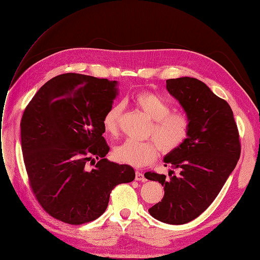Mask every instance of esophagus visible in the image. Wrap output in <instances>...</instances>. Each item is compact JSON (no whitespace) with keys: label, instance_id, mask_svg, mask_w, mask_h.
Segmentation results:
<instances>
[{"label":"esophagus","instance_id":"1","mask_svg":"<svg viewBox=\"0 0 260 260\" xmlns=\"http://www.w3.org/2000/svg\"><path fill=\"white\" fill-rule=\"evenodd\" d=\"M136 180L137 181H142V182H145V181H146L144 174H142V172L139 171V170L136 171Z\"/></svg>","mask_w":260,"mask_h":260}]
</instances>
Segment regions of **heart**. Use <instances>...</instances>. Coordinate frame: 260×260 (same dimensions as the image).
Listing matches in <instances>:
<instances>
[{
  "label": "heart",
  "mask_w": 260,
  "mask_h": 260,
  "mask_svg": "<svg viewBox=\"0 0 260 260\" xmlns=\"http://www.w3.org/2000/svg\"><path fill=\"white\" fill-rule=\"evenodd\" d=\"M140 111L149 119L147 137L151 141L138 142L135 140H125L114 149L115 159L133 167H143L155 160L158 152L170 154L182 146L190 136L191 121L182 111L171 112V106L160 96L151 92H140L132 99ZM122 106L114 104L103 118L105 132L111 137H117L120 128Z\"/></svg>",
  "instance_id": "1"
}]
</instances>
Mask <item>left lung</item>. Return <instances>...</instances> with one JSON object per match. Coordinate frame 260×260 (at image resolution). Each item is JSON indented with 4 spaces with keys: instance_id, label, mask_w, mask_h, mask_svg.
Instances as JSON below:
<instances>
[{
    "instance_id": "1",
    "label": "left lung",
    "mask_w": 260,
    "mask_h": 260,
    "mask_svg": "<svg viewBox=\"0 0 260 260\" xmlns=\"http://www.w3.org/2000/svg\"><path fill=\"white\" fill-rule=\"evenodd\" d=\"M166 88L190 118L185 143L165 156V166L179 169L169 178L148 171L146 179L164 186L161 202L148 212L169 224H184L205 211L221 191L241 155V143L233 112L201 80L190 77L166 80Z\"/></svg>"
}]
</instances>
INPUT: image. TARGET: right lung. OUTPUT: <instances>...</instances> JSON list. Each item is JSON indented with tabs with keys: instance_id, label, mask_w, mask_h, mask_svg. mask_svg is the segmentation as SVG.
Instances as JSON below:
<instances>
[{
	"instance_id": "obj_1",
	"label": "right lung",
	"mask_w": 260,
	"mask_h": 260,
	"mask_svg": "<svg viewBox=\"0 0 260 260\" xmlns=\"http://www.w3.org/2000/svg\"><path fill=\"white\" fill-rule=\"evenodd\" d=\"M116 85L92 76L59 75L41 86L22 114L29 184L42 208L59 221L79 225L98 219L113 188L136 178L129 165L105 158L103 118L113 106Z\"/></svg>"
}]
</instances>
